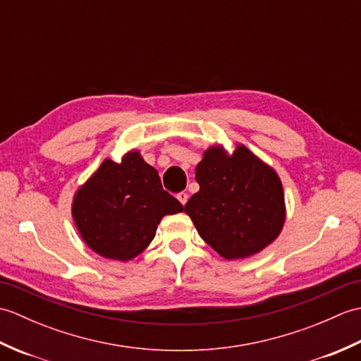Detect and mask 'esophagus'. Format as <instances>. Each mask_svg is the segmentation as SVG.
<instances>
[{
  "label": "esophagus",
  "mask_w": 361,
  "mask_h": 361,
  "mask_svg": "<svg viewBox=\"0 0 361 361\" xmlns=\"http://www.w3.org/2000/svg\"><path fill=\"white\" fill-rule=\"evenodd\" d=\"M176 198H178L180 203H181L183 206H185V204L188 203V198H189V195H188L186 192H180L178 195H176Z\"/></svg>",
  "instance_id": "obj_1"
}]
</instances>
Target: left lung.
Listing matches in <instances>:
<instances>
[{
  "mask_svg": "<svg viewBox=\"0 0 361 361\" xmlns=\"http://www.w3.org/2000/svg\"><path fill=\"white\" fill-rule=\"evenodd\" d=\"M200 190L185 212L202 239L228 259H247L278 239L286 224V198L278 172L243 144L229 153L216 144L195 167Z\"/></svg>",
  "mask_w": 361,
  "mask_h": 361,
  "instance_id": "1",
  "label": "left lung"
}]
</instances>
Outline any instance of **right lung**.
<instances>
[{"instance_id": "1", "label": "right lung", "mask_w": 361, "mask_h": 361, "mask_svg": "<svg viewBox=\"0 0 361 361\" xmlns=\"http://www.w3.org/2000/svg\"><path fill=\"white\" fill-rule=\"evenodd\" d=\"M181 211L183 204L163 189L158 171L140 150H128L121 163L105 158L75 190L71 206L74 225L88 248L122 262L149 247L161 219Z\"/></svg>"}]
</instances>
